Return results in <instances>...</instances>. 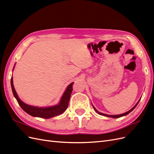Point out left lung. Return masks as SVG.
<instances>
[{
  "instance_id": "obj_1",
  "label": "left lung",
  "mask_w": 154,
  "mask_h": 154,
  "mask_svg": "<svg viewBox=\"0 0 154 154\" xmlns=\"http://www.w3.org/2000/svg\"><path fill=\"white\" fill-rule=\"evenodd\" d=\"M141 100V99H140ZM140 100H139V101H138V102L136 104V105H135L132 109H130V110H128V112H125V113H123V114H119V115H107V114H103V113H101V112H100L99 111H97L96 109V108L95 107L93 106V108H94V109L95 110V111L98 114H100V115H101V116H106V117H110V118H120V117H122V116H126V115H127V114H128L130 112H132L135 108H136V106L137 105V104L139 103V101H140Z\"/></svg>"
}]
</instances>
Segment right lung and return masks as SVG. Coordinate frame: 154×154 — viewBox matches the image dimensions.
I'll return each instance as SVG.
<instances>
[{
  "label": "right lung",
  "mask_w": 154,
  "mask_h": 154,
  "mask_svg": "<svg viewBox=\"0 0 154 154\" xmlns=\"http://www.w3.org/2000/svg\"><path fill=\"white\" fill-rule=\"evenodd\" d=\"M73 83H71V84L69 85V86L67 87L66 91L64 92L62 97H61L60 103L58 105L53 106L44 107H44H37L35 106L29 105L21 101L17 94L15 88H14L13 78L11 77V85L12 88L13 94L21 108L24 110L26 113L33 116V117H38L45 119H49L51 118L54 117V116H58L62 114L63 112H65V110L67 109L69 105L70 97H71V94L72 91Z\"/></svg>",
  "instance_id": "right-lung-1"
}]
</instances>
